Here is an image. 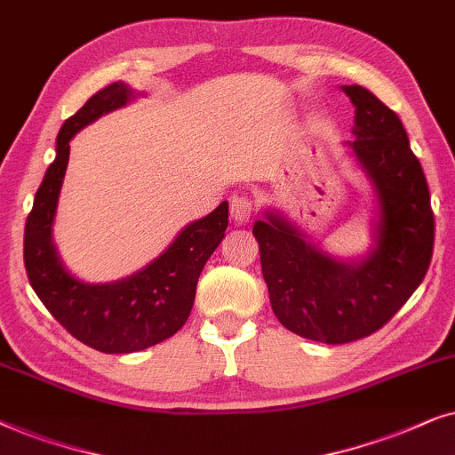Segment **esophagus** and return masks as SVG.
<instances>
[{
  "label": "esophagus",
  "instance_id": "1",
  "mask_svg": "<svg viewBox=\"0 0 455 455\" xmlns=\"http://www.w3.org/2000/svg\"><path fill=\"white\" fill-rule=\"evenodd\" d=\"M253 212V202L247 196H233L231 199V216L237 224L250 222Z\"/></svg>",
  "mask_w": 455,
  "mask_h": 455
}]
</instances>
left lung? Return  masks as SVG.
Here are the masks:
<instances>
[{
    "label": "left lung",
    "mask_w": 455,
    "mask_h": 455,
    "mask_svg": "<svg viewBox=\"0 0 455 455\" xmlns=\"http://www.w3.org/2000/svg\"><path fill=\"white\" fill-rule=\"evenodd\" d=\"M341 89L355 108L347 145L379 202L371 253L358 262L331 258L275 212L253 224L278 323L329 345L358 341L389 323L425 278L435 241L431 193L402 120L360 84Z\"/></svg>",
    "instance_id": "8db88e82"
}]
</instances>
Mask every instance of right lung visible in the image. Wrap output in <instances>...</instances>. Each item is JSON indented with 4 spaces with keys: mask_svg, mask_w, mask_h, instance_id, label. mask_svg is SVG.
Masks as SVG:
<instances>
[{
    "mask_svg": "<svg viewBox=\"0 0 455 455\" xmlns=\"http://www.w3.org/2000/svg\"><path fill=\"white\" fill-rule=\"evenodd\" d=\"M135 97L137 91L129 84L112 83L66 120L58 132L56 160L35 193L24 227V268L30 287L72 337L104 354H132L151 347L187 323L199 275L228 227V204L222 202L202 220L187 224L154 262L116 283L89 284L64 268L52 231L68 166L70 139Z\"/></svg>",
    "mask_w": 455,
    "mask_h": 455,
    "instance_id": "1",
    "label": "right lung"
}]
</instances>
